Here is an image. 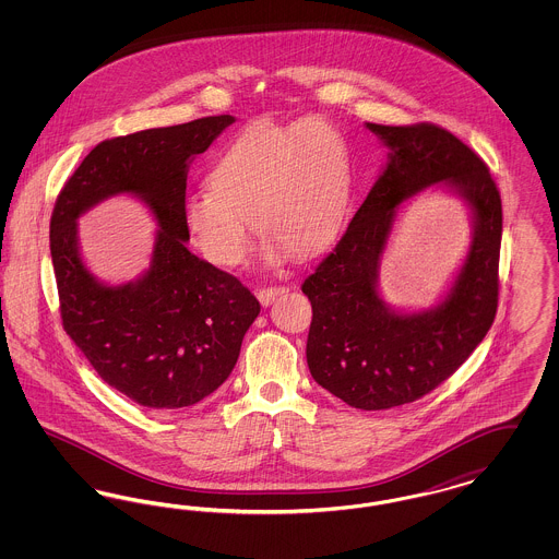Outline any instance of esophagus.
Segmentation results:
<instances>
[{
  "instance_id": "1",
  "label": "esophagus",
  "mask_w": 559,
  "mask_h": 559,
  "mask_svg": "<svg viewBox=\"0 0 559 559\" xmlns=\"http://www.w3.org/2000/svg\"><path fill=\"white\" fill-rule=\"evenodd\" d=\"M287 292H289L287 287H264V289L258 292V299H260L262 306H270L274 299H278L281 295H285Z\"/></svg>"
}]
</instances>
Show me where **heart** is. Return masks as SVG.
Here are the masks:
<instances>
[{"label":"heart","mask_w":559,"mask_h":559,"mask_svg":"<svg viewBox=\"0 0 559 559\" xmlns=\"http://www.w3.org/2000/svg\"><path fill=\"white\" fill-rule=\"evenodd\" d=\"M188 192L182 222L215 266L235 267L251 249V224L270 260L312 255L337 235L352 197L346 138L320 119L255 121L235 135Z\"/></svg>","instance_id":"obj_1"}]
</instances>
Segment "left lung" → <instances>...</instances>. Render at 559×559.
I'll use <instances>...</instances> for the list:
<instances>
[{"label": "left lung", "instance_id": "obj_1", "mask_svg": "<svg viewBox=\"0 0 559 559\" xmlns=\"http://www.w3.org/2000/svg\"><path fill=\"white\" fill-rule=\"evenodd\" d=\"M365 126L388 160L346 235L301 285L312 304L306 358L333 396L385 411L429 394L486 337L499 301L503 210L486 163L451 132L429 123ZM429 187L466 205L473 240L433 307L396 309L380 295V262L401 210Z\"/></svg>", "mask_w": 559, "mask_h": 559}]
</instances>
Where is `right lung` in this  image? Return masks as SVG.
Masks as SVG:
<instances>
[{"label": "right lung", "instance_id": "1", "mask_svg": "<svg viewBox=\"0 0 559 559\" xmlns=\"http://www.w3.org/2000/svg\"><path fill=\"white\" fill-rule=\"evenodd\" d=\"M235 123L233 115L100 142L58 194L50 251L67 335L100 379L153 411L187 408L235 369L260 301L188 251L182 222L190 163ZM112 195H132L158 224L150 266L108 284L84 264L76 222Z\"/></svg>", "mask_w": 559, "mask_h": 559}]
</instances>
